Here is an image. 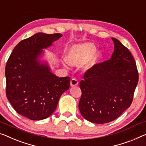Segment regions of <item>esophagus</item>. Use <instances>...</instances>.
Segmentation results:
<instances>
[{"instance_id": "1", "label": "esophagus", "mask_w": 146, "mask_h": 146, "mask_svg": "<svg viewBox=\"0 0 146 146\" xmlns=\"http://www.w3.org/2000/svg\"><path fill=\"white\" fill-rule=\"evenodd\" d=\"M78 84V81L76 79H72L70 81V85L71 86H75Z\"/></svg>"}]
</instances>
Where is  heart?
Returning a JSON list of instances; mask_svg holds the SVG:
<instances>
[{
  "label": "heart",
  "mask_w": 146,
  "mask_h": 146,
  "mask_svg": "<svg viewBox=\"0 0 146 146\" xmlns=\"http://www.w3.org/2000/svg\"><path fill=\"white\" fill-rule=\"evenodd\" d=\"M66 61L73 66H78L83 64V69L91 70L98 66L103 58V53L100 50L96 49L92 42L71 46L66 54Z\"/></svg>",
  "instance_id": "heart-1"
}]
</instances>
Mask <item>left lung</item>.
<instances>
[{
  "mask_svg": "<svg viewBox=\"0 0 146 146\" xmlns=\"http://www.w3.org/2000/svg\"><path fill=\"white\" fill-rule=\"evenodd\" d=\"M111 39L114 52L110 59L87 71L80 82L79 111L93 123H108L118 118L131 105L138 82L133 56L118 39Z\"/></svg>",
  "mask_w": 146,
  "mask_h": 146,
  "instance_id": "left-lung-1",
  "label": "left lung"
}]
</instances>
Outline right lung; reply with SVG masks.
Here are the masks:
<instances>
[{
  "label": "right lung",
  "mask_w": 146,
  "mask_h": 146,
  "mask_svg": "<svg viewBox=\"0 0 146 146\" xmlns=\"http://www.w3.org/2000/svg\"><path fill=\"white\" fill-rule=\"evenodd\" d=\"M62 36L37 33L21 40L6 63V96L19 115L30 120L46 119L69 88L70 77H59L50 70L45 51Z\"/></svg>",
  "instance_id": "obj_1"
}]
</instances>
